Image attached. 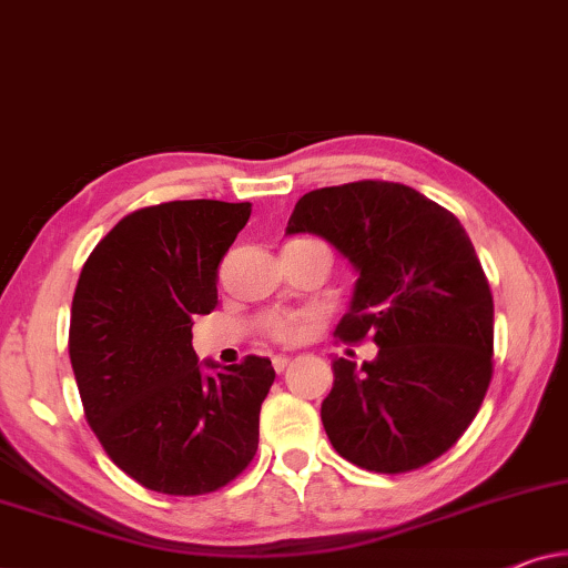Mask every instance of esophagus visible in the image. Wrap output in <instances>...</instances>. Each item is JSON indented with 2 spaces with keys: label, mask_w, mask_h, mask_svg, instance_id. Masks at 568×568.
I'll return each mask as SVG.
<instances>
[{
  "label": "esophagus",
  "mask_w": 568,
  "mask_h": 568,
  "mask_svg": "<svg viewBox=\"0 0 568 568\" xmlns=\"http://www.w3.org/2000/svg\"><path fill=\"white\" fill-rule=\"evenodd\" d=\"M287 365H291V357H285V355H275V357H273V367H275L277 373H283Z\"/></svg>",
  "instance_id": "34e87169"
}]
</instances>
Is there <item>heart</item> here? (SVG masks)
Instances as JSON below:
<instances>
[{"label":"heart","instance_id":"b5f03b06","mask_svg":"<svg viewBox=\"0 0 568 568\" xmlns=\"http://www.w3.org/2000/svg\"><path fill=\"white\" fill-rule=\"evenodd\" d=\"M260 326L277 345H295V342L306 337L311 318L303 314H291V311H267L260 318Z\"/></svg>","mask_w":568,"mask_h":568}]
</instances>
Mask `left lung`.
<instances>
[{"label":"left lung","mask_w":568,"mask_h":568,"mask_svg":"<svg viewBox=\"0 0 568 568\" xmlns=\"http://www.w3.org/2000/svg\"><path fill=\"white\" fill-rule=\"evenodd\" d=\"M287 234H318L361 270L345 345L378 357L332 361L322 404L342 458L375 474L417 470L460 440L494 373V298L474 244L450 211L398 182L311 190Z\"/></svg>","instance_id":"obj_1"}]
</instances>
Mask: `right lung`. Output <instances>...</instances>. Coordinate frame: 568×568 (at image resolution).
<instances>
[{
    "label": "right lung",
    "instance_id": "obj_1",
    "mask_svg": "<svg viewBox=\"0 0 568 568\" xmlns=\"http://www.w3.org/2000/svg\"><path fill=\"white\" fill-rule=\"evenodd\" d=\"M252 203L172 201L128 213L94 246L71 301L69 357L110 460L172 497L211 494L250 466L267 357L205 375L193 318L219 303V265Z\"/></svg>",
    "mask_w": 568,
    "mask_h": 568
}]
</instances>
